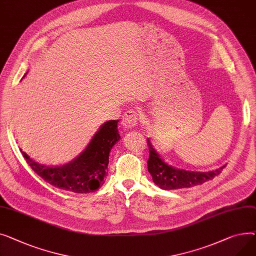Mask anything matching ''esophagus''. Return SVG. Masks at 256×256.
<instances>
[{"mask_svg":"<svg viewBox=\"0 0 256 256\" xmlns=\"http://www.w3.org/2000/svg\"><path fill=\"white\" fill-rule=\"evenodd\" d=\"M138 120V114L131 110L124 114L121 124L125 129H132L134 126H136Z\"/></svg>","mask_w":256,"mask_h":256,"instance_id":"obj_1","label":"esophagus"}]
</instances>
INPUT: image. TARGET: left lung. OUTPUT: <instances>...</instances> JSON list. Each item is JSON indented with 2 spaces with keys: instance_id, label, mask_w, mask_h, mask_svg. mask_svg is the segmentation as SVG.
Wrapping results in <instances>:
<instances>
[{
  "instance_id": "left-lung-1",
  "label": "left lung",
  "mask_w": 256,
  "mask_h": 256,
  "mask_svg": "<svg viewBox=\"0 0 256 256\" xmlns=\"http://www.w3.org/2000/svg\"><path fill=\"white\" fill-rule=\"evenodd\" d=\"M148 146L150 152L148 170L152 176L153 182L159 186V188L164 190L190 188L196 185H202V183L214 178L225 168V165H223L218 170L204 172L180 170L165 163L161 156L156 152V150L148 138Z\"/></svg>"
}]
</instances>
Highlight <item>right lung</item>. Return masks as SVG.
Wrapping results in <instances>:
<instances>
[{
	"label": "right lung",
	"instance_id": "obj_1",
	"mask_svg": "<svg viewBox=\"0 0 256 256\" xmlns=\"http://www.w3.org/2000/svg\"><path fill=\"white\" fill-rule=\"evenodd\" d=\"M118 123V120L105 122L78 157L60 166L39 164L22 150L20 152L31 168L56 188L74 193L94 192L104 183L110 152L120 140Z\"/></svg>",
	"mask_w": 256,
	"mask_h": 256
}]
</instances>
